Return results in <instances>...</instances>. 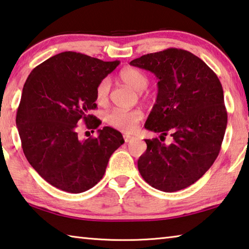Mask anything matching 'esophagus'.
<instances>
[{
    "instance_id": "1",
    "label": "esophagus",
    "mask_w": 249,
    "mask_h": 249,
    "mask_svg": "<svg viewBox=\"0 0 249 249\" xmlns=\"http://www.w3.org/2000/svg\"><path fill=\"white\" fill-rule=\"evenodd\" d=\"M124 139L125 143H128L129 141H131L133 139V137L130 136V134H124Z\"/></svg>"
}]
</instances>
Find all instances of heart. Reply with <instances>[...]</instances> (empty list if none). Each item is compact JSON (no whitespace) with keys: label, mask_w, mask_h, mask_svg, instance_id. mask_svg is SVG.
I'll list each match as a JSON object with an SVG mask.
<instances>
[{"label":"heart","mask_w":249,"mask_h":249,"mask_svg":"<svg viewBox=\"0 0 249 249\" xmlns=\"http://www.w3.org/2000/svg\"><path fill=\"white\" fill-rule=\"evenodd\" d=\"M120 79L133 88L137 91H142L148 87L149 79L144 72L137 68H124L120 71ZM110 90V81L108 78L103 79L96 89V100L98 104H105L108 100ZM143 118V113L140 109L122 110L113 109L105 117V121L110 127L122 130V131H131L138 122Z\"/></svg>","instance_id":"1"}]
</instances>
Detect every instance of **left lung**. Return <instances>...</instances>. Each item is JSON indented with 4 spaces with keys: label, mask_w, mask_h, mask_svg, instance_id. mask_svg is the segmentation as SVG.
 <instances>
[{
    "label": "left lung",
    "mask_w": 249,
    "mask_h": 249,
    "mask_svg": "<svg viewBox=\"0 0 249 249\" xmlns=\"http://www.w3.org/2000/svg\"><path fill=\"white\" fill-rule=\"evenodd\" d=\"M151 71L158 79L156 104L144 128L169 133L170 145L158 138L145 139L146 150L138 160L143 180L163 192L192 185L209 170L221 150L227 125L224 92L217 76L192 53L168 50L130 62Z\"/></svg>",
    "instance_id": "left-lung-1"
}]
</instances>
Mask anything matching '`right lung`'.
Segmentation results:
<instances>
[{
	"instance_id": "right-lung-1",
	"label": "right lung",
	"mask_w": 249,
	"mask_h": 249,
	"mask_svg": "<svg viewBox=\"0 0 249 249\" xmlns=\"http://www.w3.org/2000/svg\"><path fill=\"white\" fill-rule=\"evenodd\" d=\"M120 64L76 52H64L33 69L23 87L16 125L24 154L45 181L68 193L95 186L111 154L124 143L116 129H98L97 138L80 139L78 128L97 129L101 121L89 111L97 108L96 89Z\"/></svg>"
}]
</instances>
